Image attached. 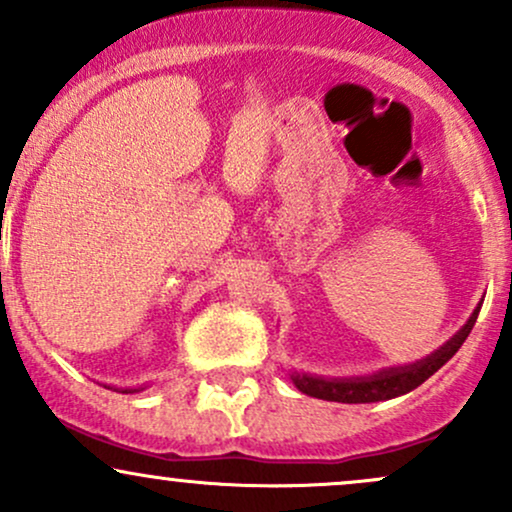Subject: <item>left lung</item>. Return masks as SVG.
<instances>
[{
  "label": "left lung",
  "mask_w": 512,
  "mask_h": 512,
  "mask_svg": "<svg viewBox=\"0 0 512 512\" xmlns=\"http://www.w3.org/2000/svg\"><path fill=\"white\" fill-rule=\"evenodd\" d=\"M481 305H477L467 325L462 327L450 342H445L438 351L426 356L424 361H416L411 366L402 368H387L375 375H363V378H322V375L308 373H293L291 380L303 395L327 399V402H344V404H368V402H385V399L407 395V392L426 383L438 368H443L457 349L464 344V339L472 332L474 322H477Z\"/></svg>",
  "instance_id": "1"
}]
</instances>
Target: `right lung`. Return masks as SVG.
Returning a JSON list of instances; mask_svg holds the SVG:
<instances>
[{"label":"right lung","mask_w":512,"mask_h":512,"mask_svg":"<svg viewBox=\"0 0 512 512\" xmlns=\"http://www.w3.org/2000/svg\"><path fill=\"white\" fill-rule=\"evenodd\" d=\"M108 390H115V387H108ZM117 390H122V387H117ZM122 392H139V387H125Z\"/></svg>","instance_id":"obj_1"}]
</instances>
